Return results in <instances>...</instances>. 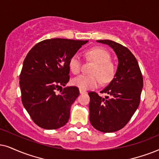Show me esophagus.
Masks as SVG:
<instances>
[{
	"mask_svg": "<svg viewBox=\"0 0 159 159\" xmlns=\"http://www.w3.org/2000/svg\"><path fill=\"white\" fill-rule=\"evenodd\" d=\"M79 92H80V94H81L86 93V91H84V90H82V89H79Z\"/></svg>",
	"mask_w": 159,
	"mask_h": 159,
	"instance_id": "34e87169",
	"label": "esophagus"
}]
</instances>
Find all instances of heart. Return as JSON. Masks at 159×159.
<instances>
[{"instance_id":"1","label":"heart","mask_w":159,"mask_h":159,"mask_svg":"<svg viewBox=\"0 0 159 159\" xmlns=\"http://www.w3.org/2000/svg\"><path fill=\"white\" fill-rule=\"evenodd\" d=\"M86 55L96 63L92 75H81L73 78L72 84L80 89L88 90L98 87L103 81L108 83L111 81L115 74V68L110 61L109 53L101 48H93L86 51ZM82 59L81 56L75 53L69 61L70 69L74 74H78L81 70Z\"/></svg>"}]
</instances>
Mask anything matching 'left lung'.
<instances>
[{
	"instance_id": "obj_1",
	"label": "left lung",
	"mask_w": 159,
	"mask_h": 159,
	"mask_svg": "<svg viewBox=\"0 0 159 159\" xmlns=\"http://www.w3.org/2000/svg\"><path fill=\"white\" fill-rule=\"evenodd\" d=\"M114 50L118 65L113 80L101 93L89 92V120L99 131L111 133L122 129L129 122L140 103L143 78L135 56L127 48L109 39L97 40Z\"/></svg>"
}]
</instances>
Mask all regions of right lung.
Listing matches in <instances>:
<instances>
[{
  "label": "right lung",
  "mask_w": 159,
  "mask_h": 159,
  "mask_svg": "<svg viewBox=\"0 0 159 159\" xmlns=\"http://www.w3.org/2000/svg\"><path fill=\"white\" fill-rule=\"evenodd\" d=\"M88 40L45 39L31 48L23 61L20 86L22 103L33 121L45 129H57L69 120L78 96L76 86H67L69 61ZM60 88L61 93L56 92Z\"/></svg>",
  "instance_id": "obj_1"
}]
</instances>
